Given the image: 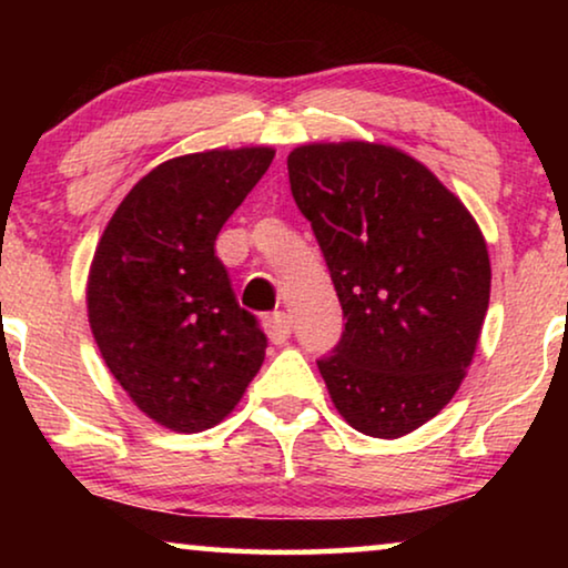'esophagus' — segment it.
Wrapping results in <instances>:
<instances>
[{
    "mask_svg": "<svg viewBox=\"0 0 568 568\" xmlns=\"http://www.w3.org/2000/svg\"><path fill=\"white\" fill-rule=\"evenodd\" d=\"M266 333H268L271 344H276V346L286 344V341H290V336H292V321H290V315H286V313L268 315V317H266Z\"/></svg>",
    "mask_w": 568,
    "mask_h": 568,
    "instance_id": "34e87169",
    "label": "esophagus"
}]
</instances>
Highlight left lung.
<instances>
[{
  "mask_svg": "<svg viewBox=\"0 0 568 568\" xmlns=\"http://www.w3.org/2000/svg\"><path fill=\"white\" fill-rule=\"evenodd\" d=\"M286 168L346 317L317 359L333 406L367 437H403L470 367L491 294L486 240L463 201L395 146L305 144Z\"/></svg>",
  "mask_w": 568,
  "mask_h": 568,
  "instance_id": "8db88e82",
  "label": "left lung"
}]
</instances>
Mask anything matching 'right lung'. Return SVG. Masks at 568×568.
<instances>
[{
    "label": "right lung",
    "instance_id": "1",
    "mask_svg": "<svg viewBox=\"0 0 568 568\" xmlns=\"http://www.w3.org/2000/svg\"><path fill=\"white\" fill-rule=\"evenodd\" d=\"M271 160V146H243L162 162L126 193L98 243L92 336L139 410L173 432L220 424L266 356L214 243Z\"/></svg>",
    "mask_w": 568,
    "mask_h": 568
}]
</instances>
